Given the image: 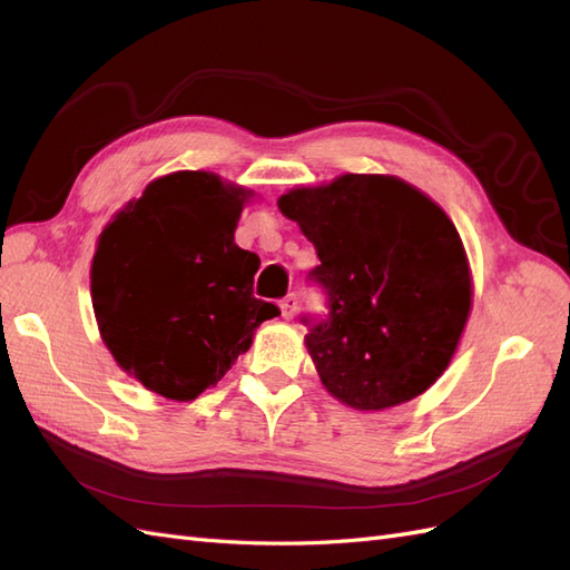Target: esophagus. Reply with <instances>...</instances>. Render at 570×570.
<instances>
[{
  "instance_id": "34e87169",
  "label": "esophagus",
  "mask_w": 570,
  "mask_h": 570,
  "mask_svg": "<svg viewBox=\"0 0 570 570\" xmlns=\"http://www.w3.org/2000/svg\"><path fill=\"white\" fill-rule=\"evenodd\" d=\"M299 308V299L295 295H287L283 302H281V312H283V318H292L297 314Z\"/></svg>"
}]
</instances>
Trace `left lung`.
<instances>
[{
  "instance_id": "1",
  "label": "left lung",
  "mask_w": 570,
  "mask_h": 570,
  "mask_svg": "<svg viewBox=\"0 0 570 570\" xmlns=\"http://www.w3.org/2000/svg\"><path fill=\"white\" fill-rule=\"evenodd\" d=\"M321 264L325 314L302 316L325 390L358 411L404 404L450 364L471 312L454 223L400 178L347 174L278 199Z\"/></svg>"
}]
</instances>
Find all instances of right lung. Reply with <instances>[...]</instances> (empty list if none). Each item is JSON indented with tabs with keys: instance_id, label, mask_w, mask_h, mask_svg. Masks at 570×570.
Returning a JSON list of instances; mask_svg holds the SVG:
<instances>
[{
	"instance_id": "right-lung-1",
	"label": "right lung",
	"mask_w": 570,
	"mask_h": 570,
	"mask_svg": "<svg viewBox=\"0 0 570 570\" xmlns=\"http://www.w3.org/2000/svg\"><path fill=\"white\" fill-rule=\"evenodd\" d=\"M245 189L180 170L147 185L99 237L92 306L118 366L189 402L245 354L281 308L254 297L258 256L235 245Z\"/></svg>"
}]
</instances>
